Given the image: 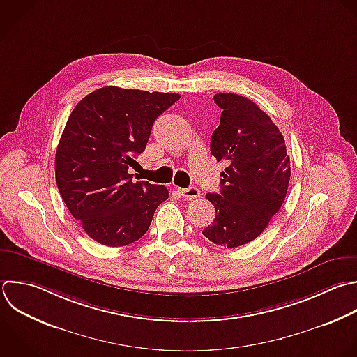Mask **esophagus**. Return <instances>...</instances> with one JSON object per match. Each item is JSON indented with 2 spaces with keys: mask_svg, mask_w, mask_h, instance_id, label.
Segmentation results:
<instances>
[{
  "mask_svg": "<svg viewBox=\"0 0 357 357\" xmlns=\"http://www.w3.org/2000/svg\"><path fill=\"white\" fill-rule=\"evenodd\" d=\"M180 195L187 198V199H195L198 197H201V191L197 187H188V188H180L178 190Z\"/></svg>",
  "mask_w": 357,
  "mask_h": 357,
  "instance_id": "obj_1",
  "label": "esophagus"
}]
</instances>
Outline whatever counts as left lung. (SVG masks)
Wrapping results in <instances>:
<instances>
[{
    "label": "left lung",
    "instance_id": "1",
    "mask_svg": "<svg viewBox=\"0 0 357 357\" xmlns=\"http://www.w3.org/2000/svg\"><path fill=\"white\" fill-rule=\"evenodd\" d=\"M220 124L211 153L226 160L220 192L206 194L215 206L213 223L202 230L212 243L234 248L257 238L280 209L290 180L284 138L269 116L250 99L218 93Z\"/></svg>",
    "mask_w": 357,
    "mask_h": 357
}]
</instances>
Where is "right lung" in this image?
<instances>
[{"label": "right lung", "instance_id": "1", "mask_svg": "<svg viewBox=\"0 0 357 357\" xmlns=\"http://www.w3.org/2000/svg\"><path fill=\"white\" fill-rule=\"evenodd\" d=\"M178 99L105 86L73 110L56 152V180L71 215L95 241L121 247L139 240L169 198L163 185L134 183L128 169L138 165L155 120Z\"/></svg>", "mask_w": 357, "mask_h": 357}]
</instances>
